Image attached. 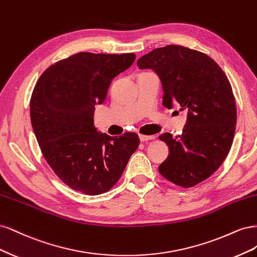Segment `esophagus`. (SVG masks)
<instances>
[{"instance_id": "obj_1", "label": "esophagus", "mask_w": 257, "mask_h": 257, "mask_svg": "<svg viewBox=\"0 0 257 257\" xmlns=\"http://www.w3.org/2000/svg\"><path fill=\"white\" fill-rule=\"evenodd\" d=\"M155 137L153 135H139V139L141 142H148V141H153Z\"/></svg>"}]
</instances>
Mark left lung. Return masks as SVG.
<instances>
[{
    "instance_id": "obj_1",
    "label": "left lung",
    "mask_w": 257,
    "mask_h": 257,
    "mask_svg": "<svg viewBox=\"0 0 257 257\" xmlns=\"http://www.w3.org/2000/svg\"><path fill=\"white\" fill-rule=\"evenodd\" d=\"M152 69L163 88V106L186 111L182 134L160 136L169 149L159 167L167 180L183 188L206 180L226 159L234 141L237 110L230 83L207 54L179 45L157 48L137 60Z\"/></svg>"
}]
</instances>
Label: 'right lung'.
Instances as JSON below:
<instances>
[{"label":"right lung","mask_w":257,"mask_h":257,"mask_svg":"<svg viewBox=\"0 0 257 257\" xmlns=\"http://www.w3.org/2000/svg\"><path fill=\"white\" fill-rule=\"evenodd\" d=\"M135 59L134 53H76L49 66L36 82L30 103L35 137L53 172L75 191L110 190L138 148L137 134L111 137L93 119L112 79Z\"/></svg>","instance_id":"right-lung-1"}]
</instances>
